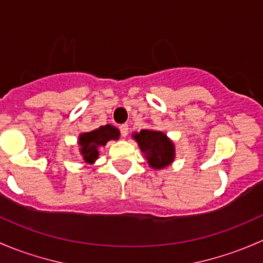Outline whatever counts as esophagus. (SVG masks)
<instances>
[{
	"label": "esophagus",
	"instance_id": "esophagus-1",
	"mask_svg": "<svg viewBox=\"0 0 263 263\" xmlns=\"http://www.w3.org/2000/svg\"><path fill=\"white\" fill-rule=\"evenodd\" d=\"M120 133H121V135H123L124 138L128 135L129 128H128V125H126V124H123V125H120Z\"/></svg>",
	"mask_w": 263,
	"mask_h": 263
}]
</instances>
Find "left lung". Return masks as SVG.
Returning a JSON list of instances; mask_svg holds the SVG:
<instances>
[{"label": "left lung", "mask_w": 263, "mask_h": 263, "mask_svg": "<svg viewBox=\"0 0 263 263\" xmlns=\"http://www.w3.org/2000/svg\"><path fill=\"white\" fill-rule=\"evenodd\" d=\"M144 154L148 164L153 170H163L175 161V144L163 132L153 129H142L132 134Z\"/></svg>", "instance_id": "8db88e82"}]
</instances>
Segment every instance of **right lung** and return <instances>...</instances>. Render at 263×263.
Returning <instances> with one entry per match:
<instances>
[{
    "label": "right lung",
    "instance_id": "right-lung-1",
    "mask_svg": "<svg viewBox=\"0 0 263 263\" xmlns=\"http://www.w3.org/2000/svg\"><path fill=\"white\" fill-rule=\"evenodd\" d=\"M120 137V132L118 128L106 124L95 130L82 133L78 135V149L83 161L87 164H93L99 158L101 147H105L109 140H118Z\"/></svg>",
    "mask_w": 263,
    "mask_h": 263
}]
</instances>
